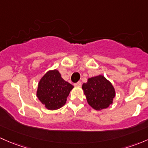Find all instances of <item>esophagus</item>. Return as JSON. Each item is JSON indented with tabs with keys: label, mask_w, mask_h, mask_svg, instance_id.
Masks as SVG:
<instances>
[{
	"label": "esophagus",
	"mask_w": 148,
	"mask_h": 148,
	"mask_svg": "<svg viewBox=\"0 0 148 148\" xmlns=\"http://www.w3.org/2000/svg\"><path fill=\"white\" fill-rule=\"evenodd\" d=\"M81 86H82V82H77V83L74 84V86L76 87H80Z\"/></svg>",
	"instance_id": "34e87169"
}]
</instances>
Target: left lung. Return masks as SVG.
Segmentation results:
<instances>
[{"mask_svg": "<svg viewBox=\"0 0 148 148\" xmlns=\"http://www.w3.org/2000/svg\"><path fill=\"white\" fill-rule=\"evenodd\" d=\"M82 89L88 103L96 111L108 108L116 96L114 87L103 75L88 78L82 85Z\"/></svg>", "mask_w": 148, "mask_h": 148, "instance_id": "obj_1", "label": "left lung"}]
</instances>
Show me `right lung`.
<instances>
[{"label": "right lung", "instance_id": "obj_1", "mask_svg": "<svg viewBox=\"0 0 148 148\" xmlns=\"http://www.w3.org/2000/svg\"><path fill=\"white\" fill-rule=\"evenodd\" d=\"M74 86L62 78L58 70H49L38 83L37 97L48 110L63 106Z\"/></svg>", "mask_w": 148, "mask_h": 148}]
</instances>
